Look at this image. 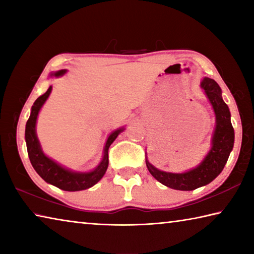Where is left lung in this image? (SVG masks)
<instances>
[{"label": "left lung", "mask_w": 254, "mask_h": 254, "mask_svg": "<svg viewBox=\"0 0 254 254\" xmlns=\"http://www.w3.org/2000/svg\"><path fill=\"white\" fill-rule=\"evenodd\" d=\"M200 87L213 106L215 113V130L212 137V148L198 166L182 174L167 173L152 166L145 158L149 173L159 183L177 190H194L209 184L224 169L227 159L233 149L234 128L231 123L229 106L222 98V91L218 84L212 78L205 77Z\"/></svg>", "instance_id": "1"}]
</instances>
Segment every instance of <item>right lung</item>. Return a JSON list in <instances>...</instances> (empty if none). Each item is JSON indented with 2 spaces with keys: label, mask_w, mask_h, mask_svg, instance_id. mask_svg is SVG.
Returning <instances> with one entry per match:
<instances>
[{
  "label": "right lung",
  "mask_w": 254,
  "mask_h": 254,
  "mask_svg": "<svg viewBox=\"0 0 254 254\" xmlns=\"http://www.w3.org/2000/svg\"><path fill=\"white\" fill-rule=\"evenodd\" d=\"M67 70L62 69L51 74V76H63ZM51 86H49L48 91L44 95L39 96L33 103L31 107V114L27 121L25 126V142H27L28 156L31 162L34 170L37 174L45 180L46 183L54 185L63 190L66 191H78L84 190L89 187L94 186L102 179L103 176L105 175L107 167H109V148L113 143V141L117 139L118 135L121 133L124 128H118L111 133L107 137L105 147H104V154L103 159L95 169L88 173H78V171H72L67 168H64L59 163L54 161L53 159L47 157L41 149L39 140H38L36 133V124L38 114L41 110L42 105L45 104L47 98L49 97L51 93Z\"/></svg>",
  "instance_id": "obj_1"
}]
</instances>
